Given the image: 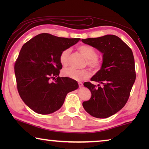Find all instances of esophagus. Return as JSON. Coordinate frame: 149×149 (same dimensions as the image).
Returning <instances> with one entry per match:
<instances>
[{
  "instance_id": "34e87169",
  "label": "esophagus",
  "mask_w": 149,
  "mask_h": 149,
  "mask_svg": "<svg viewBox=\"0 0 149 149\" xmlns=\"http://www.w3.org/2000/svg\"><path fill=\"white\" fill-rule=\"evenodd\" d=\"M78 84H79V88L83 87V84H82L81 82H79V83H78Z\"/></svg>"
}]
</instances>
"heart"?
<instances>
[{
    "mask_svg": "<svg viewBox=\"0 0 149 149\" xmlns=\"http://www.w3.org/2000/svg\"><path fill=\"white\" fill-rule=\"evenodd\" d=\"M78 50L87 59V64L94 70L99 69L100 62L97 58V52L95 49L89 45H81L78 47ZM70 49H67L63 50L60 55V62L63 66L67 65L68 63ZM62 74L65 77H68L75 81H83L89 78L91 73L87 69L76 70L72 68H68L63 70Z\"/></svg>",
    "mask_w": 149,
    "mask_h": 149,
    "instance_id": "heart-1",
    "label": "heart"
}]
</instances>
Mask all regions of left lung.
Wrapping results in <instances>:
<instances>
[{"mask_svg":"<svg viewBox=\"0 0 149 149\" xmlns=\"http://www.w3.org/2000/svg\"><path fill=\"white\" fill-rule=\"evenodd\" d=\"M81 41L102 54L101 68L91 79L102 86L84 83V86L91 93V97L83 102V107L93 117L108 118L122 109L129 99L136 78L133 52L114 35L81 39Z\"/></svg>","mask_w":149,"mask_h":149,"instance_id":"1","label":"left lung"}]
</instances>
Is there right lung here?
I'll return each instance as SVG.
<instances>
[{"instance_id":"1","label":"right lung","mask_w":149,"mask_h":149,"mask_svg":"<svg viewBox=\"0 0 149 149\" xmlns=\"http://www.w3.org/2000/svg\"><path fill=\"white\" fill-rule=\"evenodd\" d=\"M80 39L36 35L25 43L14 65L17 91L25 104L37 114H49L62 107L68 93L77 89V81L59 77L60 53ZM55 81L50 79L55 78Z\"/></svg>"}]
</instances>
